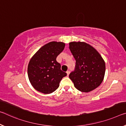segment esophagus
Returning <instances> with one entry per match:
<instances>
[{
  "mask_svg": "<svg viewBox=\"0 0 126 126\" xmlns=\"http://www.w3.org/2000/svg\"><path fill=\"white\" fill-rule=\"evenodd\" d=\"M69 73H70V71H67V74L68 76Z\"/></svg>",
  "mask_w": 126,
  "mask_h": 126,
  "instance_id": "1",
  "label": "esophagus"
}]
</instances>
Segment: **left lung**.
I'll use <instances>...</instances> for the list:
<instances>
[{
    "instance_id": "1",
    "label": "left lung",
    "mask_w": 126,
    "mask_h": 126,
    "mask_svg": "<svg viewBox=\"0 0 126 126\" xmlns=\"http://www.w3.org/2000/svg\"><path fill=\"white\" fill-rule=\"evenodd\" d=\"M69 45L76 60L75 69L69 75L75 87L85 93L97 88L103 81L105 72V64L101 56L83 42H71Z\"/></svg>"
}]
</instances>
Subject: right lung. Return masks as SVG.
<instances>
[{"instance_id":"right-lung-1","label":"right lung","mask_w":126,"mask_h":126,"mask_svg":"<svg viewBox=\"0 0 126 126\" xmlns=\"http://www.w3.org/2000/svg\"><path fill=\"white\" fill-rule=\"evenodd\" d=\"M65 44L51 41L40 48L32 57L27 68L31 85L38 91L50 94L55 91L67 73L61 70L56 58L63 50Z\"/></svg>"}]
</instances>
